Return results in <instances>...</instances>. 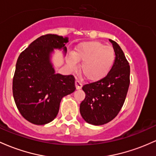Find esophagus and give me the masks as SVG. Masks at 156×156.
I'll use <instances>...</instances> for the list:
<instances>
[{
    "label": "esophagus",
    "instance_id": "esophagus-1",
    "mask_svg": "<svg viewBox=\"0 0 156 156\" xmlns=\"http://www.w3.org/2000/svg\"><path fill=\"white\" fill-rule=\"evenodd\" d=\"M75 87H76V90H80L82 87V83L80 82L78 80L75 81Z\"/></svg>",
    "mask_w": 156,
    "mask_h": 156
}]
</instances>
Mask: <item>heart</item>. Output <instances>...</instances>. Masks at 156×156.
Listing matches in <instances>:
<instances>
[{
  "label": "heart",
  "instance_id": "1",
  "mask_svg": "<svg viewBox=\"0 0 156 156\" xmlns=\"http://www.w3.org/2000/svg\"><path fill=\"white\" fill-rule=\"evenodd\" d=\"M115 53L110 47L98 41L81 44L76 47L73 56L68 58L70 67L76 66V61L83 62L81 72L89 81H96L105 78L112 69Z\"/></svg>",
  "mask_w": 156,
  "mask_h": 156
}]
</instances>
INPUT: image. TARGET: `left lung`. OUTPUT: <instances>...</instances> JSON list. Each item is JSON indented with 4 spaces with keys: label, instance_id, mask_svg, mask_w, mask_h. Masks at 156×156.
Here are the masks:
<instances>
[{
    "label": "left lung",
    "instance_id": "8db88e82",
    "mask_svg": "<svg viewBox=\"0 0 156 156\" xmlns=\"http://www.w3.org/2000/svg\"><path fill=\"white\" fill-rule=\"evenodd\" d=\"M112 43L115 60L109 74L99 80L83 85L86 94L80 105V112L85 121L93 125H103L119 114L129 89L130 67L119 44Z\"/></svg>",
    "mask_w": 156,
    "mask_h": 156
}]
</instances>
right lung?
Wrapping results in <instances>:
<instances>
[{"label":"right lung","instance_id":"right-lung-1","mask_svg":"<svg viewBox=\"0 0 156 156\" xmlns=\"http://www.w3.org/2000/svg\"><path fill=\"white\" fill-rule=\"evenodd\" d=\"M68 37L42 35L20 54L12 81L16 107L26 120L36 125L53 121L63 97L75 90L73 75L56 74L50 62L53 49L63 48Z\"/></svg>","mask_w":156,"mask_h":156}]
</instances>
